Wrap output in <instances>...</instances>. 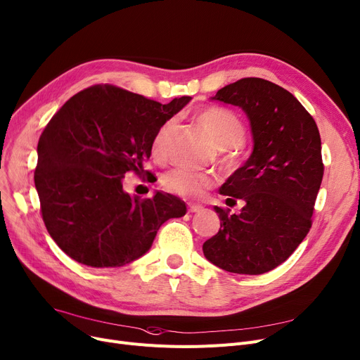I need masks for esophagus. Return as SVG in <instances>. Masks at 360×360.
Segmentation results:
<instances>
[{
    "label": "esophagus",
    "instance_id": "34e87169",
    "mask_svg": "<svg viewBox=\"0 0 360 360\" xmlns=\"http://www.w3.org/2000/svg\"><path fill=\"white\" fill-rule=\"evenodd\" d=\"M202 205H199V204H189V207H188V210H189V212H199V211H202Z\"/></svg>",
    "mask_w": 360,
    "mask_h": 360
}]
</instances>
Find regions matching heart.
Here are the masks:
<instances>
[{
    "instance_id": "b5f03b06",
    "label": "heart",
    "mask_w": 360,
    "mask_h": 360,
    "mask_svg": "<svg viewBox=\"0 0 360 360\" xmlns=\"http://www.w3.org/2000/svg\"><path fill=\"white\" fill-rule=\"evenodd\" d=\"M196 122L204 128L212 143L219 149H229L243 137V124L238 115L226 108L208 106L195 113ZM172 122L168 121L160 127L152 140V153L155 158L164 155L165 140L171 131ZM214 184L212 176L207 172L192 171L188 168H176L162 177V186L183 198H199Z\"/></svg>"
}]
</instances>
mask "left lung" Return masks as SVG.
I'll return each instance as SVG.
<instances>
[{
    "label": "left lung",
    "instance_id": "8db88e82",
    "mask_svg": "<svg viewBox=\"0 0 360 360\" xmlns=\"http://www.w3.org/2000/svg\"><path fill=\"white\" fill-rule=\"evenodd\" d=\"M212 100L247 113L254 149L220 188L227 205L243 207L238 214L214 208L220 230L204 242V255L226 271L262 275L282 264L311 227L323 177L321 134L290 91L263 78L229 84Z\"/></svg>",
    "mask_w": 360,
    "mask_h": 360
}]
</instances>
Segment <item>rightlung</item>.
Wrapping results in <instances>:
<instances>
[{
  "instance_id": "add662e5",
  "label": "right lung",
  "mask_w": 360,
  "mask_h": 360,
  "mask_svg": "<svg viewBox=\"0 0 360 360\" xmlns=\"http://www.w3.org/2000/svg\"><path fill=\"white\" fill-rule=\"evenodd\" d=\"M189 96L162 105L110 84L70 97L38 141L34 172L42 220L50 236L75 262L121 267L146 254L160 227L186 214L181 199L156 192L131 198L127 172L143 169L152 140Z\"/></svg>"
}]
</instances>
